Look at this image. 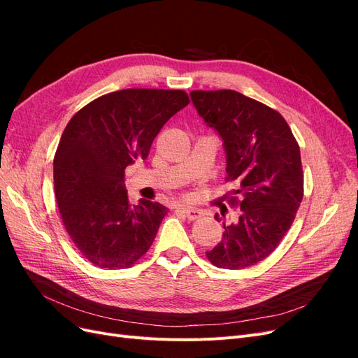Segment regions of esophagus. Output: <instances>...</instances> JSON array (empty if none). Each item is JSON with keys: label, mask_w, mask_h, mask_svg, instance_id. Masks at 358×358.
Listing matches in <instances>:
<instances>
[{"label": "esophagus", "mask_w": 358, "mask_h": 358, "mask_svg": "<svg viewBox=\"0 0 358 358\" xmlns=\"http://www.w3.org/2000/svg\"><path fill=\"white\" fill-rule=\"evenodd\" d=\"M178 210H179L180 213L185 215L189 221L197 220V218H200V216H201V210L194 209V208H187V206H179Z\"/></svg>", "instance_id": "34e87169"}]
</instances>
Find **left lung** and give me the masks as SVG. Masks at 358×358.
<instances>
[{
    "mask_svg": "<svg viewBox=\"0 0 358 358\" xmlns=\"http://www.w3.org/2000/svg\"><path fill=\"white\" fill-rule=\"evenodd\" d=\"M189 95L222 138L225 180L236 185L231 203L241 209L234 221L222 222L221 242L206 255L220 268L254 266L275 251L300 208V148L285 119L263 103L231 90Z\"/></svg>",
    "mask_w": 358,
    "mask_h": 358,
    "instance_id": "left-lung-1",
    "label": "left lung"
}]
</instances>
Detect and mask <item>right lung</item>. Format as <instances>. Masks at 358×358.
I'll return each mask as SVG.
<instances>
[{
    "label": "right lung",
    "mask_w": 358,
    "mask_h": 358,
    "mask_svg": "<svg viewBox=\"0 0 358 358\" xmlns=\"http://www.w3.org/2000/svg\"><path fill=\"white\" fill-rule=\"evenodd\" d=\"M188 103L183 91L122 90L86 104L64 129L55 196L73 243L94 266L131 267L152 245L169 209L145 199L129 204L125 169L146 159L159 129Z\"/></svg>",
    "instance_id": "obj_1"
}]
</instances>
